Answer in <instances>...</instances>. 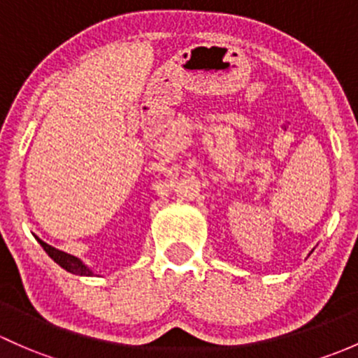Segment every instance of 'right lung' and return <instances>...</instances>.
Returning a JSON list of instances; mask_svg holds the SVG:
<instances>
[{
  "mask_svg": "<svg viewBox=\"0 0 358 358\" xmlns=\"http://www.w3.org/2000/svg\"><path fill=\"white\" fill-rule=\"evenodd\" d=\"M38 239L39 245L43 246L44 252L48 253V257H51L55 262H57L58 265H60L62 268H65V271L70 272V274H76V275H96L93 271H91L90 267H87L86 264H84L83 260L77 259V257L70 255L67 252H62V250L55 248V246L48 245V243H44L43 239L36 238Z\"/></svg>",
  "mask_w": 358,
  "mask_h": 358,
  "instance_id": "right-lung-1",
  "label": "right lung"
}]
</instances>
